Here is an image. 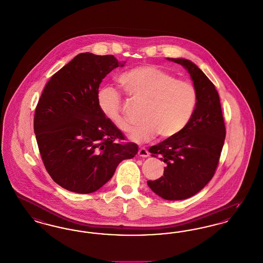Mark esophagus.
<instances>
[{
  "instance_id": "obj_1",
  "label": "esophagus",
  "mask_w": 263,
  "mask_h": 263,
  "mask_svg": "<svg viewBox=\"0 0 263 263\" xmlns=\"http://www.w3.org/2000/svg\"><path fill=\"white\" fill-rule=\"evenodd\" d=\"M138 155L141 157H148L149 152L148 150L144 147H140L138 150Z\"/></svg>"
}]
</instances>
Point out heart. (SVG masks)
<instances>
[{
    "label": "heart",
    "instance_id": "b5f03b06",
    "mask_svg": "<svg viewBox=\"0 0 263 263\" xmlns=\"http://www.w3.org/2000/svg\"><path fill=\"white\" fill-rule=\"evenodd\" d=\"M119 82L133 98L144 103L142 123L128 130L133 141L146 142L158 134L162 138L176 137L190 125L198 100L197 90L191 81L177 80L174 74L154 66H138L124 71ZM97 103L112 125L122 132L127 130L123 98L115 87L101 86Z\"/></svg>",
    "mask_w": 263,
    "mask_h": 263
}]
</instances>
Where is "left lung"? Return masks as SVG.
Wrapping results in <instances>:
<instances>
[{"instance_id":"1","label":"left lung","mask_w":263,"mask_h":263,"mask_svg":"<svg viewBox=\"0 0 263 263\" xmlns=\"http://www.w3.org/2000/svg\"><path fill=\"white\" fill-rule=\"evenodd\" d=\"M191 74L198 100L190 125L176 137L148 149L151 156L166 163L163 176L147 181L164 199L182 200L201 191L213 178L224 145L226 128L217 90L203 71L185 59H168Z\"/></svg>"}]
</instances>
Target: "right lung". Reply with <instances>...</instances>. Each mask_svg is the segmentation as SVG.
Listing matches in <instances>:
<instances>
[{
    "label": "right lung",
    "mask_w": 263,
    "mask_h": 263,
    "mask_svg": "<svg viewBox=\"0 0 263 263\" xmlns=\"http://www.w3.org/2000/svg\"><path fill=\"white\" fill-rule=\"evenodd\" d=\"M113 55L81 53L47 82L37 103L34 133L53 181L69 192L90 194L138 152L102 114L97 93L103 79L123 67Z\"/></svg>",
    "instance_id": "right-lung-1"
}]
</instances>
